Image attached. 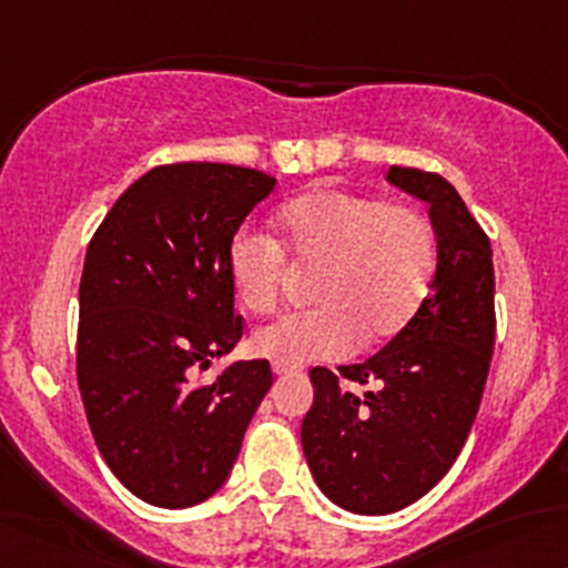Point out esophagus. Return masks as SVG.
<instances>
[{
	"instance_id": "34e87169",
	"label": "esophagus",
	"mask_w": 568,
	"mask_h": 568,
	"mask_svg": "<svg viewBox=\"0 0 568 568\" xmlns=\"http://www.w3.org/2000/svg\"><path fill=\"white\" fill-rule=\"evenodd\" d=\"M272 372H274V375H277V377H285V375H291V372H294V369H288V366L272 364Z\"/></svg>"
}]
</instances>
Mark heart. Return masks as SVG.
I'll use <instances>...</instances> for the list:
<instances>
[{
  "instance_id": "obj_1",
  "label": "heart",
  "mask_w": 568,
  "mask_h": 568,
  "mask_svg": "<svg viewBox=\"0 0 568 568\" xmlns=\"http://www.w3.org/2000/svg\"><path fill=\"white\" fill-rule=\"evenodd\" d=\"M283 246L302 266L323 270L313 298L321 307L280 317L253 336L272 364L339 361L390 339L420 310L436 270L428 217L407 204L353 191H317L280 213ZM229 277L242 307L270 315L280 304L285 254L272 236L240 229L226 251Z\"/></svg>"
}]
</instances>
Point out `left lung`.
I'll use <instances>...</instances> for the list:
<instances>
[{"instance_id": "8db88e82", "label": "left lung", "mask_w": 568, "mask_h": 568, "mask_svg": "<svg viewBox=\"0 0 568 568\" xmlns=\"http://www.w3.org/2000/svg\"><path fill=\"white\" fill-rule=\"evenodd\" d=\"M388 183L428 204L436 236L432 294L364 364L315 366L302 447L317 488L355 515L409 507L456 464L475 423L496 342L488 234L442 174L390 166ZM369 384L364 397L338 377Z\"/></svg>"}]
</instances>
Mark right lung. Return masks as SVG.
Returning <instances> with one entry per match:
<instances>
[{"label":"right lung","mask_w":568,"mask_h":568,"mask_svg":"<svg viewBox=\"0 0 568 568\" xmlns=\"http://www.w3.org/2000/svg\"><path fill=\"white\" fill-rule=\"evenodd\" d=\"M272 174L234 164L155 166L91 236L80 277L78 385L112 475L142 501L185 509L226 483L272 388L270 361L199 369L240 342L229 242Z\"/></svg>","instance_id":"right-lung-1"}]
</instances>
